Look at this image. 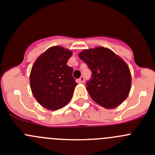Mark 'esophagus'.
I'll use <instances>...</instances> for the list:
<instances>
[{"label":"esophagus","mask_w":155,"mask_h":155,"mask_svg":"<svg viewBox=\"0 0 155 155\" xmlns=\"http://www.w3.org/2000/svg\"><path fill=\"white\" fill-rule=\"evenodd\" d=\"M85 82V78L83 76H81L79 79H78V83H83Z\"/></svg>","instance_id":"34e87169"}]
</instances>
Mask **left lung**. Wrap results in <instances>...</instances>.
Returning a JSON list of instances; mask_svg holds the SVG:
<instances>
[{
    "label": "left lung",
    "instance_id": "8db88e82",
    "mask_svg": "<svg viewBox=\"0 0 155 155\" xmlns=\"http://www.w3.org/2000/svg\"><path fill=\"white\" fill-rule=\"evenodd\" d=\"M79 57L92 72L86 90L97 104L114 109L126 100L131 88V74L120 57L104 47L85 49Z\"/></svg>",
    "mask_w": 155,
    "mask_h": 155
}]
</instances>
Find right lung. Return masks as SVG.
Masks as SVG:
<instances>
[{
	"label": "right lung",
	"instance_id": "add662e5",
	"mask_svg": "<svg viewBox=\"0 0 155 155\" xmlns=\"http://www.w3.org/2000/svg\"><path fill=\"white\" fill-rule=\"evenodd\" d=\"M72 52L61 46L48 48L36 59L30 74L33 96L45 108L56 110L71 100L77 85L67 62Z\"/></svg>",
	"mask_w": 155,
	"mask_h": 155
}]
</instances>
